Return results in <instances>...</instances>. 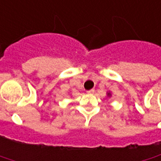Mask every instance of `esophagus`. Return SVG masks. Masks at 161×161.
I'll return each instance as SVG.
<instances>
[{
	"label": "esophagus",
	"mask_w": 161,
	"mask_h": 161,
	"mask_svg": "<svg viewBox=\"0 0 161 161\" xmlns=\"http://www.w3.org/2000/svg\"><path fill=\"white\" fill-rule=\"evenodd\" d=\"M87 93H89V94H92V93H94V89H92V90L87 91Z\"/></svg>",
	"instance_id": "obj_1"
}]
</instances>
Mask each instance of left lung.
Returning <instances> with one entry per match:
<instances>
[{"instance_id": "left-lung-1", "label": "left lung", "mask_w": 161, "mask_h": 161, "mask_svg": "<svg viewBox=\"0 0 161 161\" xmlns=\"http://www.w3.org/2000/svg\"><path fill=\"white\" fill-rule=\"evenodd\" d=\"M110 95H111V94H110V92H108V97H109Z\"/></svg>"}]
</instances>
